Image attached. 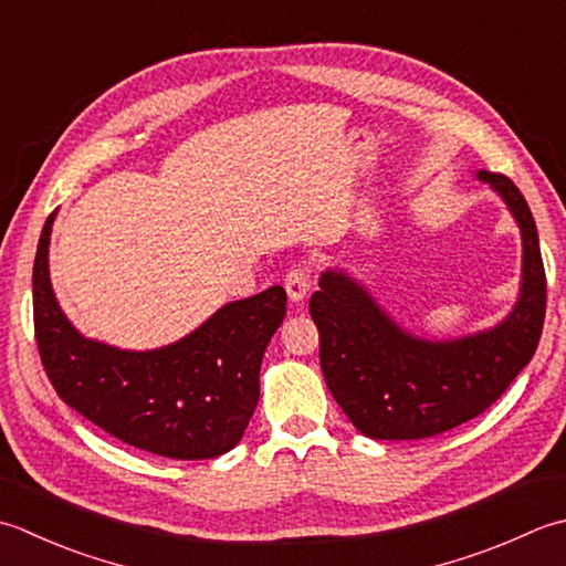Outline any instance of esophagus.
Returning a JSON list of instances; mask_svg holds the SVG:
<instances>
[{
  "mask_svg": "<svg viewBox=\"0 0 566 566\" xmlns=\"http://www.w3.org/2000/svg\"><path fill=\"white\" fill-rule=\"evenodd\" d=\"M314 284V274L308 264H294V268L284 276V290L290 294L292 302H302Z\"/></svg>",
  "mask_w": 566,
  "mask_h": 566,
  "instance_id": "1",
  "label": "esophagus"
}]
</instances>
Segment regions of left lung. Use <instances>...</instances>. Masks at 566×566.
Wrapping results in <instances>:
<instances>
[{"label": "left lung", "mask_w": 566, "mask_h": 566, "mask_svg": "<svg viewBox=\"0 0 566 566\" xmlns=\"http://www.w3.org/2000/svg\"><path fill=\"white\" fill-rule=\"evenodd\" d=\"M523 232V290L501 326L457 340H424L395 326L346 274L324 272L308 312L334 400L370 439H427L485 412L533 360L547 308L535 218L503 174L479 171Z\"/></svg>", "instance_id": "8db88e82"}]
</instances>
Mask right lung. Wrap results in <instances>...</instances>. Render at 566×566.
Returning a JSON list of instances; mask_svg holds the SVG:
<instances>
[{"label":"right lung","mask_w":566,"mask_h":566,"mask_svg":"<svg viewBox=\"0 0 566 566\" xmlns=\"http://www.w3.org/2000/svg\"><path fill=\"white\" fill-rule=\"evenodd\" d=\"M53 213L33 260V334L53 390L107 434L166 459H213L245 434L260 400V365L286 314L270 286L210 316L191 336L135 353L83 338L49 280Z\"/></svg>","instance_id":"obj_1"}]
</instances>
